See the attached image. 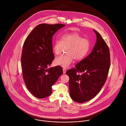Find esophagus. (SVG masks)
I'll return each mask as SVG.
<instances>
[{
	"instance_id": "esophagus-1",
	"label": "esophagus",
	"mask_w": 126,
	"mask_h": 126,
	"mask_svg": "<svg viewBox=\"0 0 126 126\" xmlns=\"http://www.w3.org/2000/svg\"><path fill=\"white\" fill-rule=\"evenodd\" d=\"M66 71V69L65 68H63V74H65Z\"/></svg>"
}]
</instances>
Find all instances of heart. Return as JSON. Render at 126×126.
Here are the masks:
<instances>
[{
  "label": "heart",
  "mask_w": 126,
  "mask_h": 126,
  "mask_svg": "<svg viewBox=\"0 0 126 126\" xmlns=\"http://www.w3.org/2000/svg\"><path fill=\"white\" fill-rule=\"evenodd\" d=\"M63 47H67L66 50L67 54L57 57L54 63L57 65L67 68L74 58L81 60L88 55L91 49V43L77 32H68L63 34L60 40L55 41L52 46L53 53L55 55L60 54Z\"/></svg>",
  "instance_id": "1"
}]
</instances>
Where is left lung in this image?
<instances>
[{"instance_id":"obj_1","label":"left lung","mask_w":126,"mask_h":126,"mask_svg":"<svg viewBox=\"0 0 126 126\" xmlns=\"http://www.w3.org/2000/svg\"><path fill=\"white\" fill-rule=\"evenodd\" d=\"M93 31L96 41L91 53L78 63L75 68L66 72L69 77L70 96L80 103L90 100L98 94L106 82L110 66L108 46L100 34ZM78 72L82 73L79 74Z\"/></svg>"}]
</instances>
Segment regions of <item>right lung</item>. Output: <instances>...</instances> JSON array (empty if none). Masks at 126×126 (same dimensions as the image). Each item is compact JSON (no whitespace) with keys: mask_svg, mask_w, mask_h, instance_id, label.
<instances>
[{"mask_svg":"<svg viewBox=\"0 0 126 126\" xmlns=\"http://www.w3.org/2000/svg\"><path fill=\"white\" fill-rule=\"evenodd\" d=\"M65 26L39 24L24 42L21 56L23 77L28 90L38 98L47 97L52 94V86L63 74L60 66L47 67L54 59L53 36Z\"/></svg>","mask_w":126,"mask_h":126,"instance_id":"1","label":"right lung"}]
</instances>
